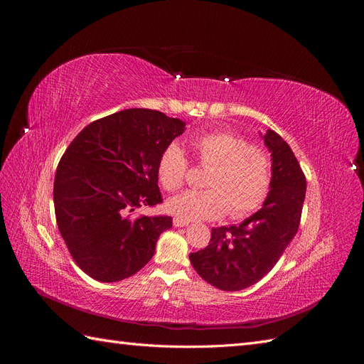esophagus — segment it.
Segmentation results:
<instances>
[{
    "label": "esophagus",
    "mask_w": 364,
    "mask_h": 364,
    "mask_svg": "<svg viewBox=\"0 0 364 364\" xmlns=\"http://www.w3.org/2000/svg\"><path fill=\"white\" fill-rule=\"evenodd\" d=\"M190 225V222L188 220H182V218H173V226L174 228H185V226H188Z\"/></svg>",
    "instance_id": "34e87169"
}]
</instances>
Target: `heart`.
<instances>
[{"label":"heart","instance_id":"b5f03b06","mask_svg":"<svg viewBox=\"0 0 364 364\" xmlns=\"http://www.w3.org/2000/svg\"><path fill=\"white\" fill-rule=\"evenodd\" d=\"M194 155L202 165L211 167L205 186L188 190L165 205L167 211L182 220H213L229 211L232 218H243L262 205L270 191V158L261 147L232 132H209L191 141ZM188 161L176 144L162 151L158 162V179L164 190L182 186Z\"/></svg>","mask_w":364,"mask_h":364}]
</instances>
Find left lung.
<instances>
[{"label":"left lung","mask_w":364,"mask_h":364,"mask_svg":"<svg viewBox=\"0 0 364 364\" xmlns=\"http://www.w3.org/2000/svg\"><path fill=\"white\" fill-rule=\"evenodd\" d=\"M272 156L270 191L261 209L238 226L213 228L209 245L190 253L196 272L214 287L238 291L273 269L297 232L306 181L290 146L277 132L261 135Z\"/></svg>","instance_id":"obj_1"}]
</instances>
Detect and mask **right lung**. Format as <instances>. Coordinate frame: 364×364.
Returning <instances> with one entry per match:
<instances>
[{
    "mask_svg": "<svg viewBox=\"0 0 364 364\" xmlns=\"http://www.w3.org/2000/svg\"><path fill=\"white\" fill-rule=\"evenodd\" d=\"M185 121L151 109H126L86 126L58 165L54 211L74 261L100 282H117L151 259L171 217L129 214L162 202L158 162Z\"/></svg>",
    "mask_w": 364,
    "mask_h": 364,
    "instance_id": "right-lung-1",
    "label": "right lung"
}]
</instances>
